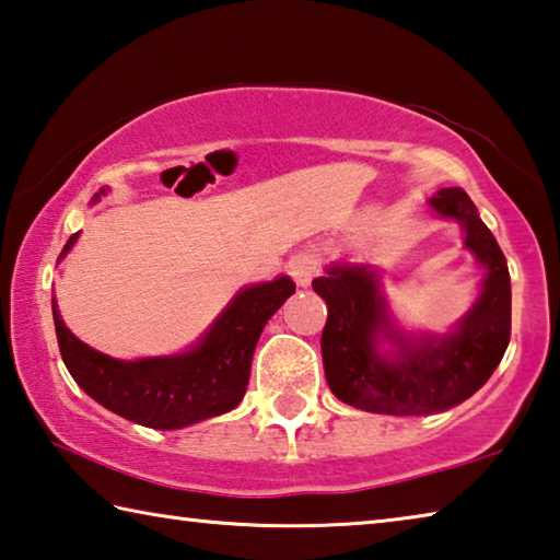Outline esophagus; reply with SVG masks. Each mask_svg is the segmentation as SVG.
<instances>
[{
	"label": "esophagus",
	"instance_id": "obj_1",
	"mask_svg": "<svg viewBox=\"0 0 560 560\" xmlns=\"http://www.w3.org/2000/svg\"><path fill=\"white\" fill-rule=\"evenodd\" d=\"M288 268H290L292 280H295L300 288H307L310 282H313V280L317 278V272H319V260L315 258V255L302 253V255H295V258L290 260Z\"/></svg>",
	"mask_w": 560,
	"mask_h": 560
}]
</instances>
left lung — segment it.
I'll return each instance as SVG.
<instances>
[{
	"label": "left lung",
	"mask_w": 560,
	"mask_h": 560,
	"mask_svg": "<svg viewBox=\"0 0 560 560\" xmlns=\"http://www.w3.org/2000/svg\"><path fill=\"white\" fill-rule=\"evenodd\" d=\"M429 208L462 225L464 247L483 268L479 298L448 332L401 329L370 265L332 262L313 280L327 302L319 342L325 377L335 397L354 409L392 417L452 409L489 382L509 347L511 278L497 237L462 188H442Z\"/></svg>",
	"instance_id": "8db88e82"
}]
</instances>
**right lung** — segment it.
Masks as SVG:
<instances>
[{"label": "right lung", "mask_w": 560, "mask_h": 560, "mask_svg": "<svg viewBox=\"0 0 560 560\" xmlns=\"http://www.w3.org/2000/svg\"><path fill=\"white\" fill-rule=\"evenodd\" d=\"M104 194L106 188H101L94 203ZM77 241L79 233H73L59 260L67 258ZM292 292L295 282L288 275L247 285L235 292L223 313L186 352L128 362L81 342L63 325L57 300H51V313L61 360L91 399L133 424L183 429L241 405L262 327Z\"/></svg>", "instance_id": "obj_1"}]
</instances>
